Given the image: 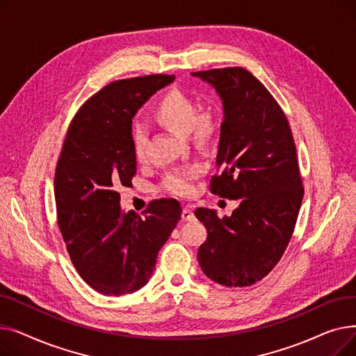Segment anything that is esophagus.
Masks as SVG:
<instances>
[{
    "instance_id": "34e87169",
    "label": "esophagus",
    "mask_w": 356,
    "mask_h": 356,
    "mask_svg": "<svg viewBox=\"0 0 356 356\" xmlns=\"http://www.w3.org/2000/svg\"><path fill=\"white\" fill-rule=\"evenodd\" d=\"M181 219H183V220H189V222L195 220V213H193V211H192L189 207L183 208V211H181Z\"/></svg>"
}]
</instances>
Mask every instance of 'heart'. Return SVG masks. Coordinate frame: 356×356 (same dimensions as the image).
I'll return each instance as SVG.
<instances>
[{
	"mask_svg": "<svg viewBox=\"0 0 356 356\" xmlns=\"http://www.w3.org/2000/svg\"><path fill=\"white\" fill-rule=\"evenodd\" d=\"M153 118L164 128L177 136H188L199 149L212 148L220 136L222 118L218 108L207 106L199 109V102L181 89H170L160 98L153 111ZM131 149L137 161L145 157L147 134L143 127L133 125L129 133ZM200 175L197 165L181 168L168 173L163 181V189L176 196L189 195L193 180Z\"/></svg>",
	"mask_w": 356,
	"mask_h": 356,
	"instance_id": "1",
	"label": "heart"
}]
</instances>
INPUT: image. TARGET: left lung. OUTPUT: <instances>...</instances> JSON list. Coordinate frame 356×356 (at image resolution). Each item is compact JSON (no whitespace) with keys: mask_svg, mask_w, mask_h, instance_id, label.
Wrapping results in <instances>:
<instances>
[{"mask_svg":"<svg viewBox=\"0 0 356 356\" xmlns=\"http://www.w3.org/2000/svg\"><path fill=\"white\" fill-rule=\"evenodd\" d=\"M223 102L218 172L209 191L239 199L229 218L197 208L208 229L197 259L204 275L227 287L258 283L282 259L303 200V180L287 117L268 89L244 67L193 72Z\"/></svg>","mask_w":356,"mask_h":356,"instance_id":"left-lung-1","label":"left lung"}]
</instances>
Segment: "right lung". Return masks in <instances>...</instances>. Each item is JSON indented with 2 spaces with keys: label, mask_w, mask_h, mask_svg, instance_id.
Listing matches in <instances>:
<instances>
[{
  "label": "right lung",
  "mask_w": 356,
  "mask_h": 356,
  "mask_svg": "<svg viewBox=\"0 0 356 356\" xmlns=\"http://www.w3.org/2000/svg\"><path fill=\"white\" fill-rule=\"evenodd\" d=\"M175 74H147L111 82L74 114L56 165L58 225L73 267L105 296L129 294L152 277L156 258L181 216L175 199L149 202L122 213L120 186H133L137 161L131 124L138 108Z\"/></svg>",
  "instance_id": "1"
}]
</instances>
